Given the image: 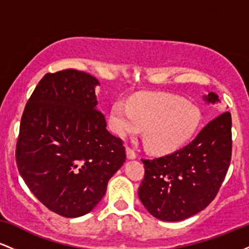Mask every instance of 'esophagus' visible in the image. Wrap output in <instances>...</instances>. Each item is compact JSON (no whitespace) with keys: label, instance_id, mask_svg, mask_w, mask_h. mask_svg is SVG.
Returning a JSON list of instances; mask_svg holds the SVG:
<instances>
[{"label":"esophagus","instance_id":"obj_1","mask_svg":"<svg viewBox=\"0 0 249 249\" xmlns=\"http://www.w3.org/2000/svg\"><path fill=\"white\" fill-rule=\"evenodd\" d=\"M126 154H127V159H134L137 157L136 151L133 148H131L130 146H126Z\"/></svg>","mask_w":249,"mask_h":249}]
</instances>
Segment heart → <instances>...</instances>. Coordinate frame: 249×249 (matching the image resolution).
Listing matches in <instances>:
<instances>
[{"mask_svg": "<svg viewBox=\"0 0 249 249\" xmlns=\"http://www.w3.org/2000/svg\"><path fill=\"white\" fill-rule=\"evenodd\" d=\"M199 108L178 96L158 93L141 96L111 107V126L119 136L144 128V142L152 152H168L187 142L200 124Z\"/></svg>", "mask_w": 249, "mask_h": 249, "instance_id": "obj_1", "label": "heart"}]
</instances>
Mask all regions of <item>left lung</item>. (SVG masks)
Here are the masks:
<instances>
[{
    "instance_id": "8db88e82",
    "label": "left lung",
    "mask_w": 249,
    "mask_h": 249,
    "mask_svg": "<svg viewBox=\"0 0 249 249\" xmlns=\"http://www.w3.org/2000/svg\"><path fill=\"white\" fill-rule=\"evenodd\" d=\"M210 103L218 96L210 92ZM232 158V116L212 119L190 144L154 159H142L144 179L138 196L145 208L164 221H179L206 208L218 194Z\"/></svg>"
}]
</instances>
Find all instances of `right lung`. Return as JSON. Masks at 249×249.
<instances>
[{"instance_id": "add662e5", "label": "right lung", "mask_w": 249, "mask_h": 249, "mask_svg": "<svg viewBox=\"0 0 249 249\" xmlns=\"http://www.w3.org/2000/svg\"><path fill=\"white\" fill-rule=\"evenodd\" d=\"M98 84L76 69L47 73L22 115L17 168L34 196L65 218L90 212L126 160L124 142L97 108Z\"/></svg>"}]
</instances>
